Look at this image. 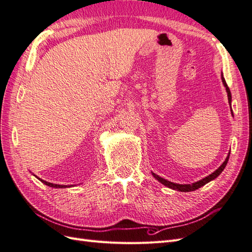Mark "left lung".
Instances as JSON below:
<instances>
[{"label": "left lung", "mask_w": 252, "mask_h": 252, "mask_svg": "<svg viewBox=\"0 0 252 252\" xmlns=\"http://www.w3.org/2000/svg\"><path fill=\"white\" fill-rule=\"evenodd\" d=\"M222 81H223L224 86L226 87L227 94H228V101H229V104H230V103H231V94H230V89H229V87L227 86L226 81H225V79H224L223 75H222ZM231 111H232V110H231ZM229 155H230V152H229V154H228V157L226 158L225 162H224L222 165H220L215 172H212L210 175H208V177L204 178L203 180H201V181H199V182H195V183H193V184H187V185L175 184V183H171V182L167 181V180H165V179H163V178H161V177H158V175H157L156 173H152V175H154V177H155L158 182H161L163 185H165V186H167V187H169V188H171V189L179 190V191H183V192L193 191V190H196V189L201 188V187H202V186H204L205 184H207L208 182H210V181H212V180H215L216 178H218V177H219V175L220 174V172H222V171L224 170V168H225L226 165H227L228 158H229Z\"/></svg>", "instance_id": "left-lung-1"}]
</instances>
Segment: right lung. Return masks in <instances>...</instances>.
<instances>
[{
	"label": "right lung",
	"mask_w": 252,
	"mask_h": 252,
	"mask_svg": "<svg viewBox=\"0 0 252 252\" xmlns=\"http://www.w3.org/2000/svg\"><path fill=\"white\" fill-rule=\"evenodd\" d=\"M40 181H41L42 183H44L45 185H47V186H49V187H53V188H65V187H67V186H65V185H58V184H52V183L46 182V181L41 180V179H40Z\"/></svg>",
	"instance_id": "add662e5"
}]
</instances>
